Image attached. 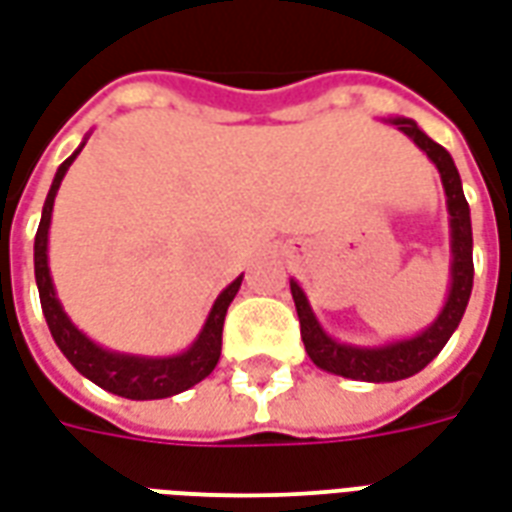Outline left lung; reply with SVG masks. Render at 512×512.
Instances as JSON below:
<instances>
[{
  "instance_id": "1",
  "label": "left lung",
  "mask_w": 512,
  "mask_h": 512,
  "mask_svg": "<svg viewBox=\"0 0 512 512\" xmlns=\"http://www.w3.org/2000/svg\"><path fill=\"white\" fill-rule=\"evenodd\" d=\"M398 130H404L417 147L423 149L428 160L439 169L442 188L447 196V215H450V286H447V300L434 322L425 330H420L412 338L382 343V346H354V343L335 341L333 335L324 330L311 302L302 292L297 281L292 283V297L300 316V335L305 343V352L319 365L322 371L346 379H360V382H398L409 379L417 371H423L425 365L434 360L436 354L445 349L455 327L461 324V316L466 311V302L472 294V278H475V264H472V218H469V204H466L461 177L455 169L453 158L442 144H436L434 138H428L423 130L417 128L414 119L390 117Z\"/></svg>"
}]
</instances>
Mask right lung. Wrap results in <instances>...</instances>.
Wrapping results in <instances>:
<instances>
[{"label": "right lung", "instance_id": "add662e5", "mask_svg": "<svg viewBox=\"0 0 512 512\" xmlns=\"http://www.w3.org/2000/svg\"><path fill=\"white\" fill-rule=\"evenodd\" d=\"M87 138L81 141V147L62 163L54 174L51 190H48L46 204H43V215H40V226L35 234V281L37 292H40V305H43V316H46L48 330L54 335V341L62 349L70 365L78 374L87 376L89 382L108 390V393L122 395L130 401H155V398H171V395L188 390L193 384L215 371L220 360V341H223V319L229 311L231 300L237 297L242 286V275L218 294V300L212 302L207 322L196 335V341L190 343L185 352L169 354V357H141V354H125L111 352L106 346H100L81 333L76 324L70 322V316L62 308L57 297L54 281H51V270H48V229H51V212H54V199L57 190L65 179L70 163L78 158V152L84 149Z\"/></svg>", "mask_w": 512, "mask_h": 512}]
</instances>
